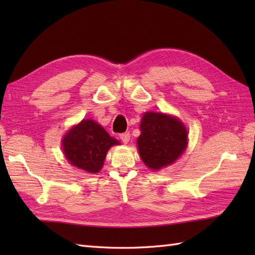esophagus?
Masks as SVG:
<instances>
[{"label":"esophagus","mask_w":255,"mask_h":255,"mask_svg":"<svg viewBox=\"0 0 255 255\" xmlns=\"http://www.w3.org/2000/svg\"><path fill=\"white\" fill-rule=\"evenodd\" d=\"M119 138H121V140H122L124 143H128L129 139H130V133H129V132H123V133L119 134Z\"/></svg>","instance_id":"esophagus-1"}]
</instances>
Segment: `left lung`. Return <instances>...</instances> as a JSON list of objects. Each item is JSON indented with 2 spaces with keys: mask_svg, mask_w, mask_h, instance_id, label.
<instances>
[{
  "mask_svg": "<svg viewBox=\"0 0 255 255\" xmlns=\"http://www.w3.org/2000/svg\"><path fill=\"white\" fill-rule=\"evenodd\" d=\"M138 137V149L144 164L152 170L170 165L187 144V131L177 118L165 114L145 113Z\"/></svg>",
  "mask_w": 255,
  "mask_h": 255,
  "instance_id": "8db88e82",
  "label": "left lung"
}]
</instances>
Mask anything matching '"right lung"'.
<instances>
[{
	"label": "right lung",
	"mask_w": 255,
	"mask_h": 255,
	"mask_svg": "<svg viewBox=\"0 0 255 255\" xmlns=\"http://www.w3.org/2000/svg\"><path fill=\"white\" fill-rule=\"evenodd\" d=\"M62 141L63 152L70 163L89 173L99 172L108 149L119 144L101 125L91 119H84L73 127Z\"/></svg>",
	"instance_id": "right-lung-1"
}]
</instances>
